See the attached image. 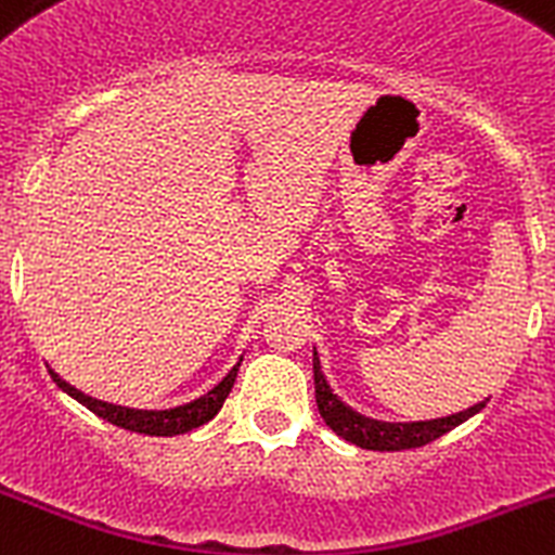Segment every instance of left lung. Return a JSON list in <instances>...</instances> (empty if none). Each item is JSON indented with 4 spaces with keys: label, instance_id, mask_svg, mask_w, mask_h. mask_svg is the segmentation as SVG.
I'll return each mask as SVG.
<instances>
[{
    "label": "left lung",
    "instance_id": "left-lung-1",
    "mask_svg": "<svg viewBox=\"0 0 555 555\" xmlns=\"http://www.w3.org/2000/svg\"><path fill=\"white\" fill-rule=\"evenodd\" d=\"M314 396H317V409H320L322 421H325V426L331 428L333 434L347 439L349 444H358V448L363 450H379V453L423 448V444L434 442V439H439L442 434L453 431L455 426L469 421L472 414H477L482 406H486V401L475 403V406L464 409V412L450 414V417H439V421H421V423L371 421V417H365V414H358L354 409H349L338 396H333L331 385H327L325 374H322L317 349H314Z\"/></svg>",
    "mask_w": 555,
    "mask_h": 555
}]
</instances>
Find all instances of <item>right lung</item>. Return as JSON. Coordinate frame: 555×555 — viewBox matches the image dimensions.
<instances>
[{
  "mask_svg": "<svg viewBox=\"0 0 555 555\" xmlns=\"http://www.w3.org/2000/svg\"><path fill=\"white\" fill-rule=\"evenodd\" d=\"M238 365L235 363L230 369V374L219 382L214 390H208L206 396H201L197 401L184 403V406H176V409H159V412H149V409H129V406H116V403H107V401H96V398L83 396L80 390H75L73 385L62 379L53 369L51 376L59 387H62L67 396H73L75 401L83 403L86 409L102 417V421L113 423V426L124 428V431H134V434H146V437H179V434L192 431V428H201L203 423L214 421L217 412L222 409L224 398L230 396L233 390V382L235 374H238Z\"/></svg>",
  "mask_w": 555,
  "mask_h": 555,
  "instance_id": "1",
  "label": "right lung"
}]
</instances>
